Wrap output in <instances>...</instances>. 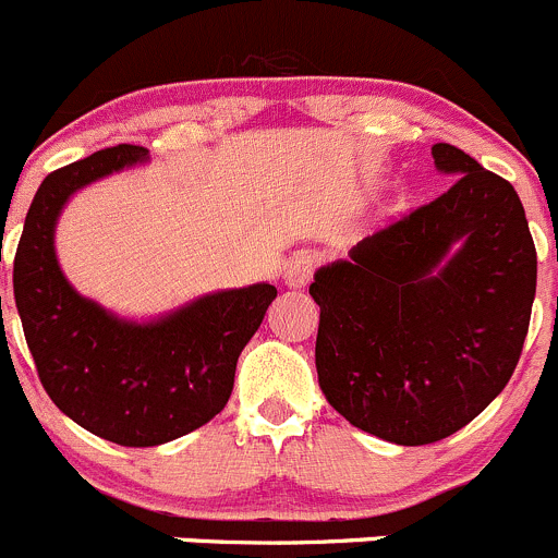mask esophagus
Returning <instances> with one entry per match:
<instances>
[{"instance_id": "1", "label": "esophagus", "mask_w": 558, "mask_h": 558, "mask_svg": "<svg viewBox=\"0 0 558 558\" xmlns=\"http://www.w3.org/2000/svg\"><path fill=\"white\" fill-rule=\"evenodd\" d=\"M316 264H318L316 256H311V253H300V256H294L289 262V267H286V283H289L291 289H305V286L311 283Z\"/></svg>"}]
</instances>
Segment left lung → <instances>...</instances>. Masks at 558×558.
<instances>
[{
  "mask_svg": "<svg viewBox=\"0 0 558 558\" xmlns=\"http://www.w3.org/2000/svg\"><path fill=\"white\" fill-rule=\"evenodd\" d=\"M430 155L450 191L311 283L322 392L354 428L403 447L447 439L507 387L537 291L515 187L452 144Z\"/></svg>",
  "mask_w": 558,
  "mask_h": 558,
  "instance_id": "left-lung-1",
  "label": "left lung"
}]
</instances>
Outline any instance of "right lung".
I'll return each instance as SVG.
<instances>
[{
  "label": "right lung",
  "instance_id": "1",
  "mask_svg": "<svg viewBox=\"0 0 558 558\" xmlns=\"http://www.w3.org/2000/svg\"><path fill=\"white\" fill-rule=\"evenodd\" d=\"M133 144L100 149L37 187L13 262V291L37 376L62 414L122 447H158L223 411L247 340L278 289L253 283L204 294L133 322L86 300L59 267L53 234L75 191L147 160Z\"/></svg>",
  "mask_w": 558,
  "mask_h": 558
}]
</instances>
